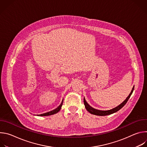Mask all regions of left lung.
I'll return each mask as SVG.
<instances>
[{"label": "left lung", "instance_id": "obj_1", "mask_svg": "<svg viewBox=\"0 0 147 147\" xmlns=\"http://www.w3.org/2000/svg\"><path fill=\"white\" fill-rule=\"evenodd\" d=\"M134 88V86H133V88L130 92V94H129V95L127 97V98L125 99L121 104H120L119 106L115 107V108H113L111 110H108V111H100V110H98L96 109L93 108L92 107H91L90 105L86 102L85 98H84V105L86 107V109L87 110L88 112H89L90 113L92 114V115H97V116H107V115H111L112 113H114L116 112H117L118 111H119L121 108H122L125 103H127V102L128 101L129 99L130 98V96L131 95L133 90Z\"/></svg>", "mask_w": 147, "mask_h": 147}]
</instances>
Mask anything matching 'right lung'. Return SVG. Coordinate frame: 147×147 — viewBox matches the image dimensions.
<instances>
[{
  "label": "right lung",
  "mask_w": 147,
  "mask_h": 147,
  "mask_svg": "<svg viewBox=\"0 0 147 147\" xmlns=\"http://www.w3.org/2000/svg\"><path fill=\"white\" fill-rule=\"evenodd\" d=\"M63 100H62V102H61V104L57 108H56L55 109H54L53 111H51L50 112L45 113H42V114H40V115H37V116H50V115H52L57 113L58 112L60 111V109L61 108V106H62V105H63Z\"/></svg>",
  "instance_id": "right-lung-1"
}]
</instances>
